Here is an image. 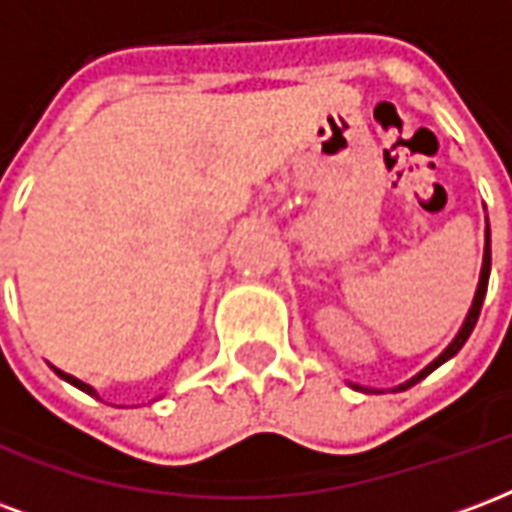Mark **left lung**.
<instances>
[{"instance_id":"obj_1","label":"left lung","mask_w":512,"mask_h":512,"mask_svg":"<svg viewBox=\"0 0 512 512\" xmlns=\"http://www.w3.org/2000/svg\"><path fill=\"white\" fill-rule=\"evenodd\" d=\"M488 277H491V230H488V219H485V249H483V268H480V282H477V290H474V299H472V307H469V312H466V318H463L461 329H458V334L452 337V343L441 351L433 362H430L428 367H422L417 376H411L408 381H403V384L392 386V392H403V389H408V386L419 384L422 378L430 376L436 367H441L447 359H452V356L458 354L463 348V343L469 340V334H472L474 323H477V318H480V310H483V301H485V290H488ZM354 389H362V392H370L367 386H359V384H351ZM373 392H378V389H373Z\"/></svg>"}]
</instances>
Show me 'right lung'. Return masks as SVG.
I'll list each match as a JSON object with an SVG mask.
<instances>
[{"label": "right lung", "mask_w": 512, "mask_h": 512, "mask_svg": "<svg viewBox=\"0 0 512 512\" xmlns=\"http://www.w3.org/2000/svg\"><path fill=\"white\" fill-rule=\"evenodd\" d=\"M54 373H57V376H60L62 381H68V384H73V386H76V389H82V392H87V395H90V397H98V392H95L93 386L84 384V381H79V378L71 376V373H62V370H57V367H54Z\"/></svg>", "instance_id": "obj_1"}]
</instances>
